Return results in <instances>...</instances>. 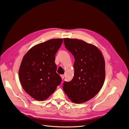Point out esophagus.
Here are the masks:
<instances>
[{"mask_svg":"<svg viewBox=\"0 0 129 129\" xmlns=\"http://www.w3.org/2000/svg\"><path fill=\"white\" fill-rule=\"evenodd\" d=\"M60 77H61V79H62V80H63V79H64V75H60Z\"/></svg>","mask_w":129,"mask_h":129,"instance_id":"obj_1","label":"esophagus"}]
</instances>
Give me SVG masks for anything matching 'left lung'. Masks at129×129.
<instances>
[{"label": "left lung", "instance_id": "obj_1", "mask_svg": "<svg viewBox=\"0 0 129 129\" xmlns=\"http://www.w3.org/2000/svg\"><path fill=\"white\" fill-rule=\"evenodd\" d=\"M65 47L73 55L72 80L63 83V89L71 102L81 104L93 98L101 89L105 79V62L101 51L82 40L65 38Z\"/></svg>", "mask_w": 129, "mask_h": 129}]
</instances>
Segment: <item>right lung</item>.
<instances>
[{"mask_svg":"<svg viewBox=\"0 0 129 129\" xmlns=\"http://www.w3.org/2000/svg\"><path fill=\"white\" fill-rule=\"evenodd\" d=\"M62 42L63 39H57L37 44L22 59L19 80L24 90L35 100H46L61 82V78L56 72L55 60Z\"/></svg>","mask_w":129,"mask_h":129,"instance_id":"1","label":"right lung"}]
</instances>
